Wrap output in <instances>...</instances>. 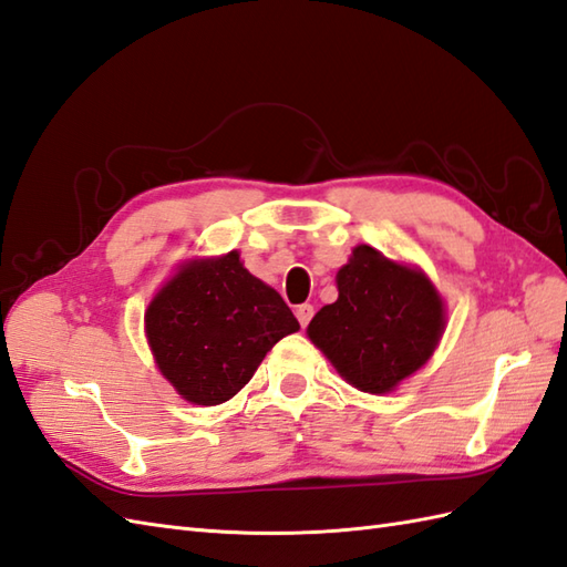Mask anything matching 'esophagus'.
<instances>
[{"label":"esophagus","mask_w":567,"mask_h":567,"mask_svg":"<svg viewBox=\"0 0 567 567\" xmlns=\"http://www.w3.org/2000/svg\"><path fill=\"white\" fill-rule=\"evenodd\" d=\"M295 313H297V321L301 323V328H305V326L311 321V316H313V307H311V305H299Z\"/></svg>","instance_id":"34e87169"}]
</instances>
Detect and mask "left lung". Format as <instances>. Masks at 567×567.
Wrapping results in <instances>:
<instances>
[{"label":"left lung","mask_w":567,"mask_h":567,"mask_svg":"<svg viewBox=\"0 0 567 567\" xmlns=\"http://www.w3.org/2000/svg\"><path fill=\"white\" fill-rule=\"evenodd\" d=\"M338 299L313 316L307 333L348 384L389 393L417 372L444 333V301L427 275L354 246L336 275Z\"/></svg>","instance_id":"1"}]
</instances>
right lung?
I'll return each instance as SVG.
<instances>
[{"label": "right lung", "mask_w": 567, "mask_h": 567, "mask_svg": "<svg viewBox=\"0 0 567 567\" xmlns=\"http://www.w3.org/2000/svg\"><path fill=\"white\" fill-rule=\"evenodd\" d=\"M295 331V313L244 268L239 251L186 260L144 311L156 367L195 405L236 396L268 350Z\"/></svg>", "instance_id": "obj_1"}]
</instances>
